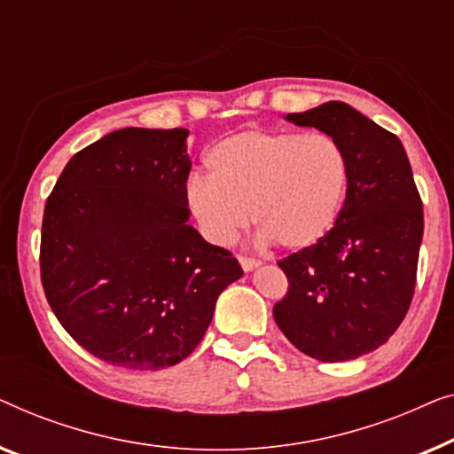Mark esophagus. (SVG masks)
Segmentation results:
<instances>
[{
	"label": "esophagus",
	"mask_w": 454,
	"mask_h": 454,
	"mask_svg": "<svg viewBox=\"0 0 454 454\" xmlns=\"http://www.w3.org/2000/svg\"><path fill=\"white\" fill-rule=\"evenodd\" d=\"M239 261H240V267H242V270H245V271H253L254 267H259V265H261V261H259V259H254V257H245V254H240Z\"/></svg>",
	"instance_id": "1"
}]
</instances>
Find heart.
<instances>
[{
  "mask_svg": "<svg viewBox=\"0 0 454 454\" xmlns=\"http://www.w3.org/2000/svg\"><path fill=\"white\" fill-rule=\"evenodd\" d=\"M209 178L193 176L187 203L201 232L230 245L248 224L288 251L321 242L346 203L352 164L329 133L242 129L206 154Z\"/></svg>",
  "mask_w": 454,
  "mask_h": 454,
  "instance_id": "heart-1",
  "label": "heart"
}]
</instances>
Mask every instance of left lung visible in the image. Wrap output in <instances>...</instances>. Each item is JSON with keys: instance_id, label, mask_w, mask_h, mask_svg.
I'll return each instance as SVG.
<instances>
[{"instance_id": "8db88e82", "label": "left lung", "mask_w": 454, "mask_h": 454, "mask_svg": "<svg viewBox=\"0 0 454 454\" xmlns=\"http://www.w3.org/2000/svg\"><path fill=\"white\" fill-rule=\"evenodd\" d=\"M286 119L333 136L348 152L352 176L333 230L278 261L288 292L273 318L302 354L354 360L380 348L410 310L424 234L421 197L399 137L346 102Z\"/></svg>"}]
</instances>
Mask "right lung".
<instances>
[{"mask_svg": "<svg viewBox=\"0 0 454 454\" xmlns=\"http://www.w3.org/2000/svg\"><path fill=\"white\" fill-rule=\"evenodd\" d=\"M187 129L125 127L80 150L44 203L41 282L86 352L129 370L184 360L242 276L187 224Z\"/></svg>", "mask_w": 454, "mask_h": 454, "instance_id": "1", "label": "right lung"}]
</instances>
